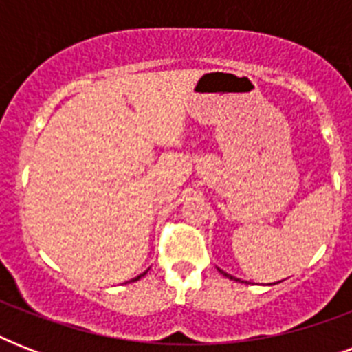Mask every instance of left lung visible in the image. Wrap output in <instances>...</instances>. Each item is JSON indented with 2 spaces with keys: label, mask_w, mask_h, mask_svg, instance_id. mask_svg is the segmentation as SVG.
<instances>
[{
  "label": "left lung",
  "mask_w": 352,
  "mask_h": 352,
  "mask_svg": "<svg viewBox=\"0 0 352 352\" xmlns=\"http://www.w3.org/2000/svg\"><path fill=\"white\" fill-rule=\"evenodd\" d=\"M217 270H219V272L223 274V276H226V278H228V279H234V281H239V279H237V278H234V276H232V274H226L225 270H221V268H217Z\"/></svg>",
  "instance_id": "8db88e82"
}]
</instances>
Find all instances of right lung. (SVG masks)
I'll return each mask as SVG.
<instances>
[{"label":"right lung","mask_w":352,"mask_h":352,"mask_svg":"<svg viewBox=\"0 0 352 352\" xmlns=\"http://www.w3.org/2000/svg\"><path fill=\"white\" fill-rule=\"evenodd\" d=\"M148 270H149V268H148ZM148 270H146V272H148ZM146 272H142V274H140V276H137V278H135V279H131V281H137V279H140V278H142V276H146Z\"/></svg>","instance_id":"add662e5"}]
</instances>
